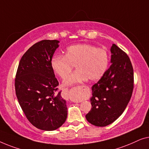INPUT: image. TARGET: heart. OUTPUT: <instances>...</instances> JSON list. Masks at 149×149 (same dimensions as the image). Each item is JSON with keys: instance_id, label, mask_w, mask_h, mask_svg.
Returning a JSON list of instances; mask_svg holds the SVG:
<instances>
[{"instance_id": "b5f03b06", "label": "heart", "mask_w": 149, "mask_h": 149, "mask_svg": "<svg viewBox=\"0 0 149 149\" xmlns=\"http://www.w3.org/2000/svg\"><path fill=\"white\" fill-rule=\"evenodd\" d=\"M110 62L109 54L103 49L89 44H77L65 49L64 56L56 54L51 60L53 72L65 79L71 71L72 65L77 70L64 80L69 86L87 81H98L106 74Z\"/></svg>"}]
</instances>
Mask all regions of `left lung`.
Masks as SVG:
<instances>
[{
	"instance_id": "1",
	"label": "left lung",
	"mask_w": 149,
	"mask_h": 149,
	"mask_svg": "<svg viewBox=\"0 0 149 149\" xmlns=\"http://www.w3.org/2000/svg\"><path fill=\"white\" fill-rule=\"evenodd\" d=\"M110 68L92 87L91 110L86 115L91 124L104 127L123 113L130 100L134 88V71L129 56L113 44Z\"/></svg>"
}]
</instances>
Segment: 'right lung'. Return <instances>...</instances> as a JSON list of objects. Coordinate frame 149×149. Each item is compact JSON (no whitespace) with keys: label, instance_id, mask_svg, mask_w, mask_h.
<instances>
[{"label":"right lung","instance_id":"add662e5","mask_svg":"<svg viewBox=\"0 0 149 149\" xmlns=\"http://www.w3.org/2000/svg\"><path fill=\"white\" fill-rule=\"evenodd\" d=\"M59 41L44 40L36 43L21 58L15 87L18 102L27 119L37 128L53 131L68 116L66 101L57 92L58 81L51 60Z\"/></svg>","mask_w":149,"mask_h":149}]
</instances>
